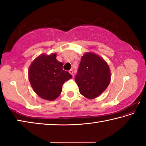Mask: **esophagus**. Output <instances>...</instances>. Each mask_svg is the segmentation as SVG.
I'll list each match as a JSON object with an SVG mask.
<instances>
[{"label":"esophagus","instance_id":"34e87169","mask_svg":"<svg viewBox=\"0 0 146 146\" xmlns=\"http://www.w3.org/2000/svg\"><path fill=\"white\" fill-rule=\"evenodd\" d=\"M69 72H70V73L71 74V75H72L73 76H74V74H73V71L72 70H70V71H69Z\"/></svg>","mask_w":146,"mask_h":146}]
</instances>
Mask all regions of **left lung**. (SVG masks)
Instances as JSON below:
<instances>
[{"mask_svg":"<svg viewBox=\"0 0 146 146\" xmlns=\"http://www.w3.org/2000/svg\"><path fill=\"white\" fill-rule=\"evenodd\" d=\"M110 80V68L104 59L93 53L84 55L75 76L81 95L89 99L97 97L106 90Z\"/></svg>","mask_w":146,"mask_h":146,"instance_id":"obj_1","label":"left lung"}]
</instances>
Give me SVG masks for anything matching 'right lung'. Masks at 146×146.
Returning <instances> with one entry per match:
<instances>
[{"instance_id": "add662e5", "label": "right lung", "mask_w": 146, "mask_h": 146, "mask_svg": "<svg viewBox=\"0 0 146 146\" xmlns=\"http://www.w3.org/2000/svg\"><path fill=\"white\" fill-rule=\"evenodd\" d=\"M56 53L41 55L31 64L29 69V80L39 97L53 100L62 92V85L72 78L71 74L63 70V64L56 60Z\"/></svg>"}]
</instances>
